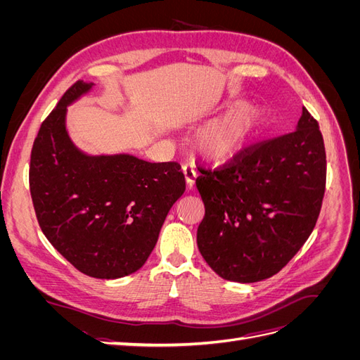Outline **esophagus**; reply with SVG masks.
Here are the masks:
<instances>
[{"label": "esophagus", "instance_id": "esophagus-1", "mask_svg": "<svg viewBox=\"0 0 360 360\" xmlns=\"http://www.w3.org/2000/svg\"><path fill=\"white\" fill-rule=\"evenodd\" d=\"M183 174H184V180H186L188 188L192 189L193 184H195V180L198 179V172L195 171L192 167L184 165V167H183Z\"/></svg>", "mask_w": 360, "mask_h": 360}]
</instances>
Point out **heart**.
Segmentation results:
<instances>
[{
	"label": "heart",
	"instance_id": "b5f03b06",
	"mask_svg": "<svg viewBox=\"0 0 360 360\" xmlns=\"http://www.w3.org/2000/svg\"><path fill=\"white\" fill-rule=\"evenodd\" d=\"M263 122L264 111L261 108L243 106L200 129L193 136V144L212 160L231 159L250 143L258 129L263 126Z\"/></svg>",
	"mask_w": 360,
	"mask_h": 360
}]
</instances>
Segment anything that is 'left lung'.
Listing matches in <instances>:
<instances>
[{
  "label": "left lung",
  "mask_w": 360,
  "mask_h": 360,
  "mask_svg": "<svg viewBox=\"0 0 360 360\" xmlns=\"http://www.w3.org/2000/svg\"><path fill=\"white\" fill-rule=\"evenodd\" d=\"M198 171L205 214L197 243L207 264L236 282L276 275L308 240L321 210L326 150L317 120L303 106L297 130Z\"/></svg>",
  "instance_id": "obj_1"
}]
</instances>
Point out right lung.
I'll return each mask as SVG.
<instances>
[{"instance_id":"add662e5","label":"right lung","mask_w":360,"mask_h":360,"mask_svg":"<svg viewBox=\"0 0 360 360\" xmlns=\"http://www.w3.org/2000/svg\"><path fill=\"white\" fill-rule=\"evenodd\" d=\"M91 85L76 81L43 120L31 150L30 192L52 246L82 274L115 279L144 266L186 183L177 162L93 158L72 144L68 105Z\"/></svg>"}]
</instances>
